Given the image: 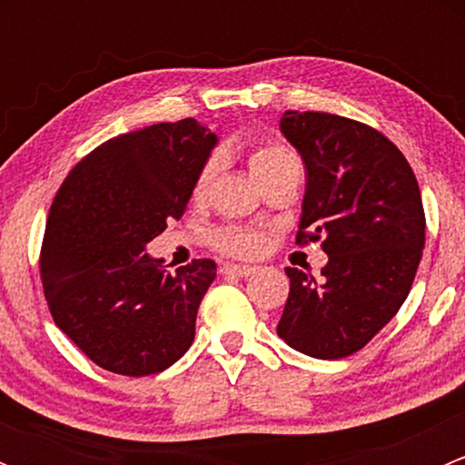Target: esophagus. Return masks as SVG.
I'll use <instances>...</instances> for the list:
<instances>
[{"label": "esophagus", "instance_id": "34e87169", "mask_svg": "<svg viewBox=\"0 0 465 465\" xmlns=\"http://www.w3.org/2000/svg\"><path fill=\"white\" fill-rule=\"evenodd\" d=\"M223 274H232V276H252L256 272L254 265H233V262H227V265L220 267Z\"/></svg>", "mask_w": 465, "mask_h": 465}]
</instances>
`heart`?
<instances>
[{"label": "heart", "mask_w": 465, "mask_h": 465, "mask_svg": "<svg viewBox=\"0 0 465 465\" xmlns=\"http://www.w3.org/2000/svg\"><path fill=\"white\" fill-rule=\"evenodd\" d=\"M245 159L252 177L261 186L270 184V182L279 180L283 175H290V173L302 171V163H299L297 154L285 143L276 142V139H250L245 143ZM218 173L220 157L218 154H209L206 162L200 166L198 175H195L193 200H204L209 195L211 184L218 177ZM211 242L223 254L236 256V259H252V256H259L265 250L267 236L261 229L241 227V224H224V227L215 229L211 233Z\"/></svg>", "instance_id": "1"}]
</instances>
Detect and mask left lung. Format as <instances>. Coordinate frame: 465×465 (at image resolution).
I'll return each mask as SVG.
<instances>
[{
    "mask_svg": "<svg viewBox=\"0 0 465 465\" xmlns=\"http://www.w3.org/2000/svg\"><path fill=\"white\" fill-rule=\"evenodd\" d=\"M281 133L302 153L306 198L297 245L322 242V281L285 267L276 332L292 349L340 360L401 311L425 247V211L405 154L382 133L328 112L288 110Z\"/></svg>",
    "mask_w": 465,
    "mask_h": 465,
    "instance_id": "8db88e82",
    "label": "left lung"
}]
</instances>
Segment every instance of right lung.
Returning <instances> with one entry per match:
<instances>
[{"label":"right lung","instance_id":"add662e5","mask_svg":"<svg viewBox=\"0 0 465 465\" xmlns=\"http://www.w3.org/2000/svg\"><path fill=\"white\" fill-rule=\"evenodd\" d=\"M215 134L195 119L107 139L60 184L40 250V279L55 326L105 371H163L193 344L215 262L175 272L145 254L180 220Z\"/></svg>","mask_w":465,"mask_h":465}]
</instances>
